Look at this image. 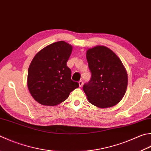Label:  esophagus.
Segmentation results:
<instances>
[{"instance_id": "obj_1", "label": "esophagus", "mask_w": 151, "mask_h": 151, "mask_svg": "<svg viewBox=\"0 0 151 151\" xmlns=\"http://www.w3.org/2000/svg\"><path fill=\"white\" fill-rule=\"evenodd\" d=\"M83 81H82V80L79 81V86L80 87L83 86Z\"/></svg>"}]
</instances>
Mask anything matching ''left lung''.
Masks as SVG:
<instances>
[{
  "mask_svg": "<svg viewBox=\"0 0 151 151\" xmlns=\"http://www.w3.org/2000/svg\"><path fill=\"white\" fill-rule=\"evenodd\" d=\"M91 78L83 89L91 104L101 109L112 107L126 93L128 78L118 56L108 48L97 45L86 53Z\"/></svg>",
  "mask_w": 151,
  "mask_h": 151,
  "instance_id": "left-lung-1",
  "label": "left lung"
}]
</instances>
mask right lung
Segmentation results:
<instances>
[{"label": "right lung", "mask_w": 151, "mask_h": 151, "mask_svg": "<svg viewBox=\"0 0 151 151\" xmlns=\"http://www.w3.org/2000/svg\"><path fill=\"white\" fill-rule=\"evenodd\" d=\"M73 47L60 41L47 45L36 54L28 69L27 84L35 100L45 106H56L79 87L71 79L67 62Z\"/></svg>", "instance_id": "1"}]
</instances>
